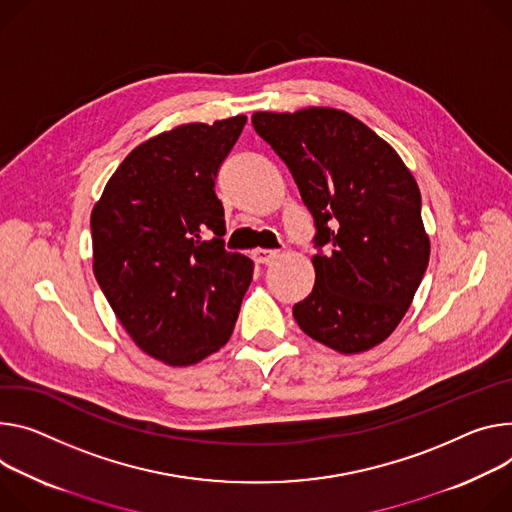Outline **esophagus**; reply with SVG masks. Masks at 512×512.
Masks as SVG:
<instances>
[{
  "label": "esophagus",
  "mask_w": 512,
  "mask_h": 512,
  "mask_svg": "<svg viewBox=\"0 0 512 512\" xmlns=\"http://www.w3.org/2000/svg\"><path fill=\"white\" fill-rule=\"evenodd\" d=\"M277 257H280V251H273V249H255V251H253V259H255L257 263H263V265L275 261Z\"/></svg>",
  "instance_id": "esophagus-1"
}]
</instances>
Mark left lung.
I'll return each instance as SVG.
<instances>
[{
  "instance_id": "left-lung-1",
  "label": "left lung",
  "mask_w": 512,
  "mask_h": 512,
  "mask_svg": "<svg viewBox=\"0 0 512 512\" xmlns=\"http://www.w3.org/2000/svg\"><path fill=\"white\" fill-rule=\"evenodd\" d=\"M255 132L280 157L316 224L314 288L294 306L300 329L339 353L386 341L431 257L421 192L400 155L345 110L255 112Z\"/></svg>"
}]
</instances>
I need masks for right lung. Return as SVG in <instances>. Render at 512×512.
<instances>
[{
    "label": "right lung",
    "mask_w": 512,
    "mask_h": 512,
    "mask_svg": "<svg viewBox=\"0 0 512 512\" xmlns=\"http://www.w3.org/2000/svg\"><path fill=\"white\" fill-rule=\"evenodd\" d=\"M247 116L190 122L132 149L91 210L94 275L147 355L194 365L232 335L253 261L222 247L218 169Z\"/></svg>",
    "instance_id": "obj_1"
}]
</instances>
